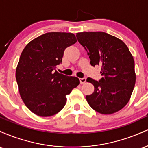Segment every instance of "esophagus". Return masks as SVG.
Listing matches in <instances>:
<instances>
[{
    "label": "esophagus",
    "mask_w": 148,
    "mask_h": 148,
    "mask_svg": "<svg viewBox=\"0 0 148 148\" xmlns=\"http://www.w3.org/2000/svg\"><path fill=\"white\" fill-rule=\"evenodd\" d=\"M79 80H80V83H81V84H84L86 82V78H81V79H79Z\"/></svg>",
    "instance_id": "1"
}]
</instances>
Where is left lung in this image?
Wrapping results in <instances>:
<instances>
[{
  "label": "left lung",
  "mask_w": 148,
  "mask_h": 148,
  "mask_svg": "<svg viewBox=\"0 0 148 148\" xmlns=\"http://www.w3.org/2000/svg\"><path fill=\"white\" fill-rule=\"evenodd\" d=\"M76 37L90 56L91 65L101 66L99 81L86 80L95 88L86 97L88 104L101 114L116 113L129 102L135 86L133 56L121 40L104 32L78 33Z\"/></svg>",
  "instance_id": "obj_1"
}]
</instances>
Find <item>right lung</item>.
<instances>
[{
  "label": "right lung",
  "instance_id": "add662e5",
  "mask_svg": "<svg viewBox=\"0 0 148 148\" xmlns=\"http://www.w3.org/2000/svg\"><path fill=\"white\" fill-rule=\"evenodd\" d=\"M76 42L73 33L51 32L36 37L23 49L16 79L22 100L35 115L56 114L65 105L66 95L80 84L77 77L56 70L62 62L65 49Z\"/></svg>",
  "mask_w": 148,
  "mask_h": 148
}]
</instances>
